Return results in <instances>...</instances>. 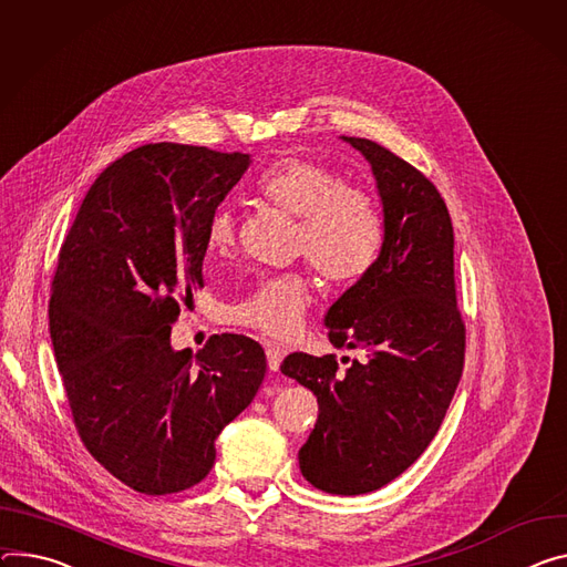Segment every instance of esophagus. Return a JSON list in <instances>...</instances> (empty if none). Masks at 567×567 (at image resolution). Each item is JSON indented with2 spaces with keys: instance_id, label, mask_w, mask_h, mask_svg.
<instances>
[{
  "instance_id": "34e87169",
  "label": "esophagus",
  "mask_w": 567,
  "mask_h": 567,
  "mask_svg": "<svg viewBox=\"0 0 567 567\" xmlns=\"http://www.w3.org/2000/svg\"><path fill=\"white\" fill-rule=\"evenodd\" d=\"M280 362H282V350L278 348V346H267V367H269V371H278L280 369Z\"/></svg>"
}]
</instances>
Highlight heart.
I'll use <instances>...</instances> for the list:
<instances>
[{"label":"heart","mask_w":567,"mask_h":567,"mask_svg":"<svg viewBox=\"0 0 567 567\" xmlns=\"http://www.w3.org/2000/svg\"><path fill=\"white\" fill-rule=\"evenodd\" d=\"M255 194L274 208L298 217L296 252L310 257L317 271L337 285L364 276L382 244V215L375 200L350 185H341L328 167L285 158L255 183ZM237 230L230 213L219 210L205 233V246L215 257L235 248ZM315 300L312 280L305 274H285L255 282L239 300L226 307V321L265 337L293 339Z\"/></svg>","instance_id":"b5f03b06"}]
</instances>
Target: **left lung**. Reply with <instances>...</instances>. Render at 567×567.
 I'll use <instances>...</instances> for the list:
<instances>
[{
  "mask_svg": "<svg viewBox=\"0 0 567 567\" xmlns=\"http://www.w3.org/2000/svg\"><path fill=\"white\" fill-rule=\"evenodd\" d=\"M341 140L371 165L382 244L323 323L332 346L364 359L341 371L334 354L291 352L280 371L319 400L317 425L298 450L302 477L326 493L362 495L402 475L439 432L463 371L466 328L439 189L378 142Z\"/></svg>",
  "mask_w": 567,
  "mask_h": 567,
  "instance_id": "left-lung-1",
  "label": "left lung"
}]
</instances>
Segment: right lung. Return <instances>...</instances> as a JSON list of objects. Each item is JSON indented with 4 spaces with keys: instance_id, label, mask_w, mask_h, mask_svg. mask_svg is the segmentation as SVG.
I'll use <instances>...</instances> for the list:
<instances>
[{
    "instance_id": "1",
    "label": "right lung",
    "mask_w": 567,
    "mask_h": 567,
    "mask_svg": "<svg viewBox=\"0 0 567 567\" xmlns=\"http://www.w3.org/2000/svg\"><path fill=\"white\" fill-rule=\"evenodd\" d=\"M248 153L144 144L87 189L59 255L49 334L81 441L137 493L167 495L215 466V441L267 373L262 346L215 334L196 357L172 323L203 287L205 233Z\"/></svg>"
}]
</instances>
